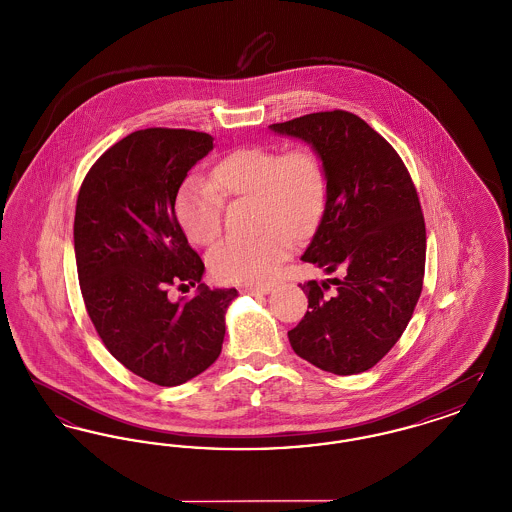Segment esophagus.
Masks as SVG:
<instances>
[{"label":"esophagus","mask_w":512,"mask_h":512,"mask_svg":"<svg viewBox=\"0 0 512 512\" xmlns=\"http://www.w3.org/2000/svg\"><path fill=\"white\" fill-rule=\"evenodd\" d=\"M245 293H251V295H265L270 292V286H249L245 288Z\"/></svg>","instance_id":"esophagus-1"}]
</instances>
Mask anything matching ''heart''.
Instances as JSON below:
<instances>
[{"instance_id": "obj_1", "label": "heart", "mask_w": 512, "mask_h": 512, "mask_svg": "<svg viewBox=\"0 0 512 512\" xmlns=\"http://www.w3.org/2000/svg\"><path fill=\"white\" fill-rule=\"evenodd\" d=\"M326 192V171L315 147L295 144L280 153L274 147H238L215 163L211 182L201 176L182 182L174 215L190 242L209 245L222 230L224 199L251 197L261 232L215 245L209 268L222 282L261 284L286 259L290 238L303 240L317 228Z\"/></svg>"}]
</instances>
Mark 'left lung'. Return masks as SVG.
Returning <instances> with one entry per match:
<instances>
[{
    "instance_id": "8db88e82",
    "label": "left lung",
    "mask_w": 512,
    "mask_h": 512,
    "mask_svg": "<svg viewBox=\"0 0 512 512\" xmlns=\"http://www.w3.org/2000/svg\"><path fill=\"white\" fill-rule=\"evenodd\" d=\"M270 128L315 147L328 184L324 215L301 259L334 272L337 288L299 284L309 311L288 332L293 351L332 374L365 372L401 338L422 292L426 226L413 178L390 142L349 111Z\"/></svg>"
}]
</instances>
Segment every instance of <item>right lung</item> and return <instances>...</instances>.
<instances>
[{
    "mask_svg": "<svg viewBox=\"0 0 512 512\" xmlns=\"http://www.w3.org/2000/svg\"><path fill=\"white\" fill-rule=\"evenodd\" d=\"M211 149L205 132L136 130L92 165L76 199L74 255L90 320L121 365L165 388L219 359L238 295L201 284L205 265L174 215L178 188ZM172 285H197L198 295L171 302Z\"/></svg>",
    "mask_w": 512,
    "mask_h": 512,
    "instance_id": "obj_1",
    "label": "right lung"
}]
</instances>
